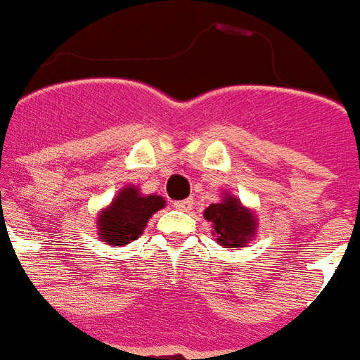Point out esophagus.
<instances>
[{
	"mask_svg": "<svg viewBox=\"0 0 360 360\" xmlns=\"http://www.w3.org/2000/svg\"><path fill=\"white\" fill-rule=\"evenodd\" d=\"M192 205H194V201L192 200H183V201H174V207L177 210H181V212H188L190 209H192Z\"/></svg>",
	"mask_w": 360,
	"mask_h": 360,
	"instance_id": "obj_1",
	"label": "esophagus"
}]
</instances>
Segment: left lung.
Returning <instances> with one entry per match:
<instances>
[{"label": "left lung", "instance_id": "1", "mask_svg": "<svg viewBox=\"0 0 360 360\" xmlns=\"http://www.w3.org/2000/svg\"><path fill=\"white\" fill-rule=\"evenodd\" d=\"M212 224L218 244L226 248H244L257 231V218L235 195L224 194L220 203H212L203 212Z\"/></svg>", "mask_w": 360, "mask_h": 360}]
</instances>
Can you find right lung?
<instances>
[{
	"instance_id": "right-lung-1",
	"label": "right lung",
	"mask_w": 360,
	"mask_h": 360,
	"mask_svg": "<svg viewBox=\"0 0 360 360\" xmlns=\"http://www.w3.org/2000/svg\"><path fill=\"white\" fill-rule=\"evenodd\" d=\"M165 205L160 195H142L136 186H124L112 203L99 212L98 236L109 246H125L142 235L148 220Z\"/></svg>"
}]
</instances>
